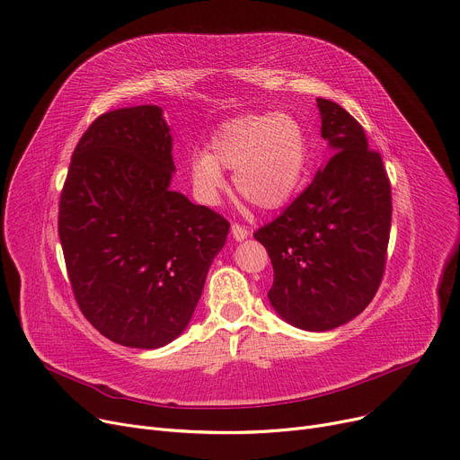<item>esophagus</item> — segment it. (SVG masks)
I'll return each instance as SVG.
<instances>
[{"instance_id":"esophagus-1","label":"esophagus","mask_w":460,"mask_h":460,"mask_svg":"<svg viewBox=\"0 0 460 460\" xmlns=\"http://www.w3.org/2000/svg\"><path fill=\"white\" fill-rule=\"evenodd\" d=\"M231 234H233L234 241H244V238H248L250 231H248V227H246V226L233 224V226H231Z\"/></svg>"}]
</instances>
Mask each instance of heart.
<instances>
[{
	"label": "heart",
	"mask_w": 460,
	"mask_h": 460,
	"mask_svg": "<svg viewBox=\"0 0 460 460\" xmlns=\"http://www.w3.org/2000/svg\"><path fill=\"white\" fill-rule=\"evenodd\" d=\"M310 159L308 137L291 114H248L226 122L210 152L190 157V174L197 197L214 205L226 188L222 167L234 169L236 191L259 208L286 205L301 186Z\"/></svg>",
	"instance_id": "obj_1"
}]
</instances>
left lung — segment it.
<instances>
[{"label":"left lung","instance_id":"1","mask_svg":"<svg viewBox=\"0 0 460 460\" xmlns=\"http://www.w3.org/2000/svg\"><path fill=\"white\" fill-rule=\"evenodd\" d=\"M317 107L332 155L253 236L274 269L272 308L293 327L322 332L361 314L382 284L393 205L382 155L368 148L363 126L329 99L317 97Z\"/></svg>","mask_w":460,"mask_h":460}]
</instances>
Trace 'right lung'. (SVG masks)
<instances>
[{"label": "right lung", "mask_w": 460, "mask_h": 460, "mask_svg": "<svg viewBox=\"0 0 460 460\" xmlns=\"http://www.w3.org/2000/svg\"><path fill=\"white\" fill-rule=\"evenodd\" d=\"M172 137L157 105L95 118L59 195L75 301L109 341L154 349L188 327L229 222L169 190Z\"/></svg>", "instance_id": "right-lung-1"}]
</instances>
